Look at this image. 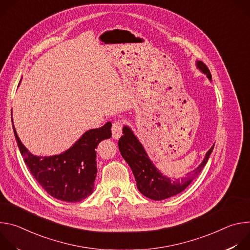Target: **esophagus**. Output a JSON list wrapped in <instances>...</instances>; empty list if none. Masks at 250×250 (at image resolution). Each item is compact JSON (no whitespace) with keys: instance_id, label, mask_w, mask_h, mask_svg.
Here are the masks:
<instances>
[{"instance_id":"obj_1","label":"esophagus","mask_w":250,"mask_h":250,"mask_svg":"<svg viewBox=\"0 0 250 250\" xmlns=\"http://www.w3.org/2000/svg\"><path fill=\"white\" fill-rule=\"evenodd\" d=\"M122 131H123V124L122 122H115L113 124V127H112V132H113V138L114 139H119L122 135Z\"/></svg>"}]
</instances>
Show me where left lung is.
<instances>
[{
    "label": "left lung",
    "instance_id": "obj_1",
    "mask_svg": "<svg viewBox=\"0 0 250 250\" xmlns=\"http://www.w3.org/2000/svg\"><path fill=\"white\" fill-rule=\"evenodd\" d=\"M196 67L211 81L209 70L202 61H196ZM123 133L118 144L120 152L133 173L138 191L154 201L165 200L183 192L205 167L215 146L213 145L208 150L197 168L188 172L184 177L170 178L163 175L152 163L144 146L129 126L124 125Z\"/></svg>",
    "mask_w": 250,
    "mask_h": 250
}]
</instances>
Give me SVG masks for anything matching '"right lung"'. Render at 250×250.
<instances>
[{"label": "right lung", "instance_id": "add662e5", "mask_svg": "<svg viewBox=\"0 0 250 250\" xmlns=\"http://www.w3.org/2000/svg\"><path fill=\"white\" fill-rule=\"evenodd\" d=\"M14 133L24 163L41 186L53 198L76 203L89 197L97 176L96 148L112 136V124L85 131L75 144L60 154L37 156L21 141L12 119Z\"/></svg>", "mask_w": 250, "mask_h": 250}]
</instances>
